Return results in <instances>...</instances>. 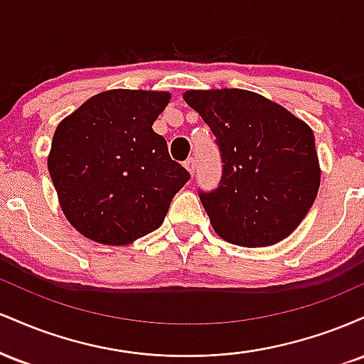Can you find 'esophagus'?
<instances>
[{"label":"esophagus","instance_id":"obj_1","mask_svg":"<svg viewBox=\"0 0 364 364\" xmlns=\"http://www.w3.org/2000/svg\"><path fill=\"white\" fill-rule=\"evenodd\" d=\"M185 168L190 171V174H193L195 171H196V161H195V157H190V159H186L185 161Z\"/></svg>","mask_w":364,"mask_h":364}]
</instances>
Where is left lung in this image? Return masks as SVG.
<instances>
[{
  "label": "left lung",
  "mask_w": 364,
  "mask_h": 364,
  "mask_svg": "<svg viewBox=\"0 0 364 364\" xmlns=\"http://www.w3.org/2000/svg\"><path fill=\"white\" fill-rule=\"evenodd\" d=\"M183 99L210 127L223 159L219 186L198 191L214 231L246 248L289 236L318 193L311 128L250 90H188Z\"/></svg>",
  "instance_id": "1"
}]
</instances>
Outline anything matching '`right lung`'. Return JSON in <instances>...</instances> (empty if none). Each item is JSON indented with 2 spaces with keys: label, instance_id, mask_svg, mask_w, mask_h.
I'll return each instance as SVG.
<instances>
[{
  "label": "right lung",
  "instance_id": "1",
  "mask_svg": "<svg viewBox=\"0 0 364 364\" xmlns=\"http://www.w3.org/2000/svg\"><path fill=\"white\" fill-rule=\"evenodd\" d=\"M169 99V92H101L58 124L49 174L63 214L89 240L123 246L156 231L190 179L152 129Z\"/></svg>",
  "mask_w": 364,
  "mask_h": 364
}]
</instances>
